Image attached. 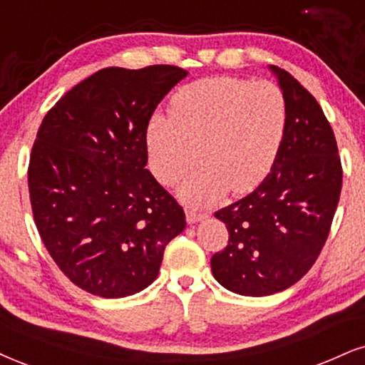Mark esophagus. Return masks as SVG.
<instances>
[{
    "label": "esophagus",
    "instance_id": "esophagus-1",
    "mask_svg": "<svg viewBox=\"0 0 365 365\" xmlns=\"http://www.w3.org/2000/svg\"><path fill=\"white\" fill-rule=\"evenodd\" d=\"M208 215L206 213H197L195 210H186V222L187 223H197L201 220H205Z\"/></svg>",
    "mask_w": 365,
    "mask_h": 365
}]
</instances>
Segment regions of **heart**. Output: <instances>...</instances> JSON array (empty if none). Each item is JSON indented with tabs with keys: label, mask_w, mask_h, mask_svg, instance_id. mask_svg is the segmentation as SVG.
Listing matches in <instances>:
<instances>
[{
	"label": "heart",
	"mask_w": 365,
	"mask_h": 365,
	"mask_svg": "<svg viewBox=\"0 0 365 365\" xmlns=\"http://www.w3.org/2000/svg\"><path fill=\"white\" fill-rule=\"evenodd\" d=\"M287 127L286 98L271 81L206 78L174 94L170 116L147 123L148 168L173 187L201 157L179 196L191 206L215 203L230 190L244 195L271 173Z\"/></svg>",
	"instance_id": "b5f03b06"
}]
</instances>
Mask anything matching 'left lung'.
<instances>
[{"instance_id": "left-lung-1", "label": "left lung", "mask_w": 365, "mask_h": 365, "mask_svg": "<svg viewBox=\"0 0 365 365\" xmlns=\"http://www.w3.org/2000/svg\"><path fill=\"white\" fill-rule=\"evenodd\" d=\"M269 69L286 98L284 142L267 178L215 213L230 237L211 257V271L220 284L242 296L284 291L312 269L341 191L339 147L322 106L287 71Z\"/></svg>"}]
</instances>
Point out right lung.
I'll use <instances>...</instances> for the list:
<instances>
[{
  "mask_svg": "<svg viewBox=\"0 0 365 365\" xmlns=\"http://www.w3.org/2000/svg\"><path fill=\"white\" fill-rule=\"evenodd\" d=\"M187 71L106 67L53 105L29 165L37 230L76 286L125 298L159 274L165 245L186 227L178 201L145 169V130Z\"/></svg>",
  "mask_w": 365,
  "mask_h": 365,
  "instance_id": "1",
  "label": "right lung"
}]
</instances>
